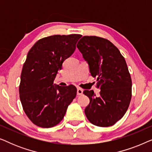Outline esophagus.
<instances>
[{"label": "esophagus", "instance_id": "1", "mask_svg": "<svg viewBox=\"0 0 152 152\" xmlns=\"http://www.w3.org/2000/svg\"><path fill=\"white\" fill-rule=\"evenodd\" d=\"M82 93H83V89L78 88L77 90V95H82Z\"/></svg>", "mask_w": 152, "mask_h": 152}]
</instances>
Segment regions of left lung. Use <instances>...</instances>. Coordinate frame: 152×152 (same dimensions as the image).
Returning a JSON list of instances; mask_svg holds the SVG:
<instances>
[{"mask_svg": "<svg viewBox=\"0 0 152 152\" xmlns=\"http://www.w3.org/2000/svg\"><path fill=\"white\" fill-rule=\"evenodd\" d=\"M77 47L101 89L99 95L84 91L90 99L84 110L86 118L94 125H113L125 114L132 99V82L125 59L117 47L102 37L84 36Z\"/></svg>", "mask_w": 152, "mask_h": 152, "instance_id": "obj_1", "label": "left lung"}]
</instances>
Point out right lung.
I'll use <instances>...</instances> for the list:
<instances>
[{
	"label": "right lung",
	"instance_id": "obj_1",
	"mask_svg": "<svg viewBox=\"0 0 152 152\" xmlns=\"http://www.w3.org/2000/svg\"><path fill=\"white\" fill-rule=\"evenodd\" d=\"M81 37L74 34L44 37L28 52L20 75L19 96L25 113L37 126L50 128L59 124L76 97L73 85L63 87L53 82Z\"/></svg>",
	"mask_w": 152,
	"mask_h": 152
}]
</instances>
